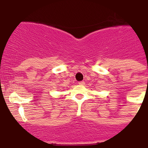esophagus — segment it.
<instances>
[{
  "mask_svg": "<svg viewBox=\"0 0 148 148\" xmlns=\"http://www.w3.org/2000/svg\"><path fill=\"white\" fill-rule=\"evenodd\" d=\"M79 84L81 85V86H84V85H85V82L84 81H79Z\"/></svg>",
  "mask_w": 148,
  "mask_h": 148,
  "instance_id": "obj_1",
  "label": "esophagus"
}]
</instances>
